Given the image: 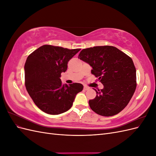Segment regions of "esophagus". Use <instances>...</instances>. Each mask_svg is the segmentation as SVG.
I'll use <instances>...</instances> for the list:
<instances>
[{"label":"esophagus","mask_w":156,"mask_h":156,"mask_svg":"<svg viewBox=\"0 0 156 156\" xmlns=\"http://www.w3.org/2000/svg\"><path fill=\"white\" fill-rule=\"evenodd\" d=\"M90 88L88 87H87V86H84V90H89Z\"/></svg>","instance_id":"1"}]
</instances>
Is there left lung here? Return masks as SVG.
<instances>
[{
  "mask_svg": "<svg viewBox=\"0 0 156 156\" xmlns=\"http://www.w3.org/2000/svg\"><path fill=\"white\" fill-rule=\"evenodd\" d=\"M78 58L92 68L91 73L103 84L89 100L97 114L114 116L128 104L136 89V69L132 59L115 47L96 46L83 49Z\"/></svg>",
  "mask_w": 156,
  "mask_h": 156,
  "instance_id": "8db88e82",
  "label": "left lung"
}]
</instances>
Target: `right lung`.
Listing matches in <instances>:
<instances>
[{
	"instance_id": "1",
	"label": "right lung",
	"mask_w": 156,
	"mask_h": 156,
	"mask_svg": "<svg viewBox=\"0 0 156 156\" xmlns=\"http://www.w3.org/2000/svg\"><path fill=\"white\" fill-rule=\"evenodd\" d=\"M80 50L44 45L27 57L24 68L26 89L42 111L59 115L68 111L83 90V84H63L60 79L61 73L67 70L68 61Z\"/></svg>"
}]
</instances>
